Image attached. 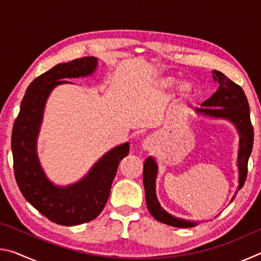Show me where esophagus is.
Wrapping results in <instances>:
<instances>
[{"mask_svg": "<svg viewBox=\"0 0 261 261\" xmlns=\"http://www.w3.org/2000/svg\"><path fill=\"white\" fill-rule=\"evenodd\" d=\"M152 145H153V139L152 138H146V139L144 140V143H143V147L145 149H151Z\"/></svg>", "mask_w": 261, "mask_h": 261, "instance_id": "34e87169", "label": "esophagus"}]
</instances>
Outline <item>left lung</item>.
Segmentation results:
<instances>
[{"instance_id":"8db88e82","label":"left lung","mask_w":261,"mask_h":261,"mask_svg":"<svg viewBox=\"0 0 261 261\" xmlns=\"http://www.w3.org/2000/svg\"><path fill=\"white\" fill-rule=\"evenodd\" d=\"M214 81L219 83L218 91L202 102L200 108H194V112L198 115H204L212 118H221L227 120L235 125L238 132V153H237V167H238V190L244 185L247 175V161L251 155L253 147V126L251 124L250 118V106L247 102L243 88L231 82L227 76L218 70H213ZM158 165L155 159L148 156L144 163V188L146 205L154 219L166 223L168 226L177 228H191L197 226V222L178 219L176 216L168 213L162 208L156 198V176ZM235 193V194H236ZM235 199L232 197L231 201Z\"/></svg>"}]
</instances>
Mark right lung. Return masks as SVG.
<instances>
[{
	"mask_svg": "<svg viewBox=\"0 0 261 261\" xmlns=\"http://www.w3.org/2000/svg\"><path fill=\"white\" fill-rule=\"evenodd\" d=\"M98 59L82 57L61 63L30 84L14 123L11 149L15 177L20 192L51 222L77 226L94 220L107 202L118 165L129 154V143L114 147L94 163L78 182L60 187L48 179L38 156V136L48 96L56 86L71 84L62 79L91 76Z\"/></svg>",
	"mask_w": 261,
	"mask_h": 261,
	"instance_id": "obj_1",
	"label": "right lung"
}]
</instances>
